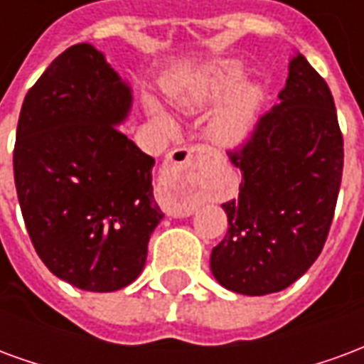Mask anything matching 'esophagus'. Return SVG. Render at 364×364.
<instances>
[{
  "instance_id": "esophagus-1",
  "label": "esophagus",
  "mask_w": 364,
  "mask_h": 364,
  "mask_svg": "<svg viewBox=\"0 0 364 364\" xmlns=\"http://www.w3.org/2000/svg\"><path fill=\"white\" fill-rule=\"evenodd\" d=\"M208 159L210 150L200 144L179 148L171 154L166 171L159 179V200L167 208V213L173 216H187L195 210V203L187 193L197 185L200 169L208 164Z\"/></svg>"
}]
</instances>
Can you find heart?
I'll list each match as a JSON object with an SVG mask.
<instances>
[{
	"label": "heart",
	"mask_w": 364,
	"mask_h": 364,
	"mask_svg": "<svg viewBox=\"0 0 364 364\" xmlns=\"http://www.w3.org/2000/svg\"><path fill=\"white\" fill-rule=\"evenodd\" d=\"M244 64L240 60H220L210 66H205L193 74L177 75L167 83V91L175 103L185 111H197L206 105L218 103L237 83L244 80ZM261 105V90L253 83L230 97L220 111L214 114L210 122V134L222 146H240L252 134V128L257 119ZM151 111L158 112V107L150 103Z\"/></svg>",
	"instance_id": "obj_1"
}]
</instances>
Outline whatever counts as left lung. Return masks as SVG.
<instances>
[{"mask_svg": "<svg viewBox=\"0 0 364 364\" xmlns=\"http://www.w3.org/2000/svg\"><path fill=\"white\" fill-rule=\"evenodd\" d=\"M230 159L244 179L237 198L222 205L228 234L213 250L210 271L237 294L279 292L321 253L343 173L333 97L302 54L290 60L279 103Z\"/></svg>", "mask_w": 364, "mask_h": 364, "instance_id": "obj_1", "label": "left lung"}]
</instances>
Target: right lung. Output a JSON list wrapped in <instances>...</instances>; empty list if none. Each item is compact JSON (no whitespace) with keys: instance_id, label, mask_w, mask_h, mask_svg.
<instances>
[{"instance_id":"1","label":"right lung","mask_w":364,"mask_h":364,"mask_svg":"<svg viewBox=\"0 0 364 364\" xmlns=\"http://www.w3.org/2000/svg\"><path fill=\"white\" fill-rule=\"evenodd\" d=\"M130 107V85L87 43L62 52L21 107L13 171L28 236L50 273L90 292L136 281L164 218L156 159L117 128Z\"/></svg>"}]
</instances>
